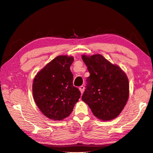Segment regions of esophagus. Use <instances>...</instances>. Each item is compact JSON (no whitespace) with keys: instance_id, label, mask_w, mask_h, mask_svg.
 Wrapping results in <instances>:
<instances>
[{"instance_id":"obj_1","label":"esophagus","mask_w":153,"mask_h":153,"mask_svg":"<svg viewBox=\"0 0 153 153\" xmlns=\"http://www.w3.org/2000/svg\"><path fill=\"white\" fill-rule=\"evenodd\" d=\"M79 89H80V91L81 92V93L83 94V92H84V90H85V87L84 85H82V86H80L79 87Z\"/></svg>"}]
</instances>
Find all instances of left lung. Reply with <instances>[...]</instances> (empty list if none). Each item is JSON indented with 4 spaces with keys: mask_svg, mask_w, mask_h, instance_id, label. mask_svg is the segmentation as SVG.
Segmentation results:
<instances>
[{
    "mask_svg": "<svg viewBox=\"0 0 153 153\" xmlns=\"http://www.w3.org/2000/svg\"><path fill=\"white\" fill-rule=\"evenodd\" d=\"M90 73L82 100L92 114L102 121H110L122 112L129 96L126 74L101 55H82Z\"/></svg>",
    "mask_w": 153,
    "mask_h": 153,
    "instance_id": "obj_1",
    "label": "left lung"
}]
</instances>
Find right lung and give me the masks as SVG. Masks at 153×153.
<instances>
[{
    "instance_id": "1",
    "label": "right lung",
    "mask_w": 153,
    "mask_h": 153,
    "mask_svg": "<svg viewBox=\"0 0 153 153\" xmlns=\"http://www.w3.org/2000/svg\"><path fill=\"white\" fill-rule=\"evenodd\" d=\"M73 57L60 55L37 74L32 85L35 102L46 117L60 121L68 117L81 92L73 84Z\"/></svg>"
}]
</instances>
